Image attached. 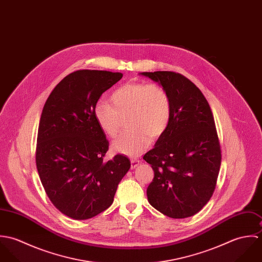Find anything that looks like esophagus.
<instances>
[{
    "mask_svg": "<svg viewBox=\"0 0 262 262\" xmlns=\"http://www.w3.org/2000/svg\"><path fill=\"white\" fill-rule=\"evenodd\" d=\"M130 162H131V168L134 169L135 167H137L140 163V160L139 159H136V158H131L130 159Z\"/></svg>",
    "mask_w": 262,
    "mask_h": 262,
    "instance_id": "34e87169",
    "label": "esophagus"
}]
</instances>
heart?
<instances>
[{
  "label": "heart",
  "instance_id": "1",
  "mask_svg": "<svg viewBox=\"0 0 262 262\" xmlns=\"http://www.w3.org/2000/svg\"><path fill=\"white\" fill-rule=\"evenodd\" d=\"M111 104L99 100L94 115L101 130L116 138L126 118L129 128L114 141L115 152L137 156L149 145L150 138L160 137L167 129L171 117V102L167 92L157 83L130 82L115 90Z\"/></svg>",
  "mask_w": 262,
  "mask_h": 262
}]
</instances>
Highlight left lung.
<instances>
[{
  "instance_id": "left-lung-1",
  "label": "left lung",
  "mask_w": 262,
  "mask_h": 262,
  "mask_svg": "<svg viewBox=\"0 0 262 262\" xmlns=\"http://www.w3.org/2000/svg\"><path fill=\"white\" fill-rule=\"evenodd\" d=\"M141 75L159 82L171 102L167 129L143 156L154 171L147 187L148 202L173 219L193 216L213 195L222 159L211 107L185 75L173 72Z\"/></svg>"
}]
</instances>
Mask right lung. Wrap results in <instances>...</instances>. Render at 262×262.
Listing matches in <instances>:
<instances>
[{
  "instance_id": "right-lung-1",
  "label": "right lung",
  "mask_w": 262,
  "mask_h": 262,
  "mask_svg": "<svg viewBox=\"0 0 262 262\" xmlns=\"http://www.w3.org/2000/svg\"><path fill=\"white\" fill-rule=\"evenodd\" d=\"M122 76L74 72L53 89L41 113L35 156L39 178L54 207L75 220L107 210L131 165L121 154L104 159L109 141L94 115L102 94Z\"/></svg>"
}]
</instances>
